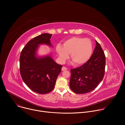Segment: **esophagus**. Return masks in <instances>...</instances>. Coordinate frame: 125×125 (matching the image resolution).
Listing matches in <instances>:
<instances>
[{
    "mask_svg": "<svg viewBox=\"0 0 125 125\" xmlns=\"http://www.w3.org/2000/svg\"><path fill=\"white\" fill-rule=\"evenodd\" d=\"M67 70V68L64 66H63L62 68V71H65V70Z\"/></svg>",
    "mask_w": 125,
    "mask_h": 125,
    "instance_id": "34e87169",
    "label": "esophagus"
}]
</instances>
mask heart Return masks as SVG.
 Instances as JSON below:
<instances>
[{
    "instance_id": "heart-1",
    "label": "heart",
    "mask_w": 125,
    "mask_h": 125,
    "mask_svg": "<svg viewBox=\"0 0 125 125\" xmlns=\"http://www.w3.org/2000/svg\"><path fill=\"white\" fill-rule=\"evenodd\" d=\"M56 51L60 61L64 63L71 55V58L78 65L86 63L90 59L93 52V45L88 39L73 37L65 41L63 46H56Z\"/></svg>"
}]
</instances>
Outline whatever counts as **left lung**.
<instances>
[{
    "mask_svg": "<svg viewBox=\"0 0 125 125\" xmlns=\"http://www.w3.org/2000/svg\"><path fill=\"white\" fill-rule=\"evenodd\" d=\"M95 42L96 46L90 59L80 67L71 69L70 87L76 94L92 92L104 77L105 56L101 45Z\"/></svg>",
    "mask_w": 125,
    "mask_h": 125,
    "instance_id": "1",
    "label": "left lung"
}]
</instances>
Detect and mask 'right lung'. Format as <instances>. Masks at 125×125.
<instances>
[{
  "mask_svg": "<svg viewBox=\"0 0 125 125\" xmlns=\"http://www.w3.org/2000/svg\"><path fill=\"white\" fill-rule=\"evenodd\" d=\"M52 34H40L30 41L22 49L20 57V71L25 83L33 92L46 94L54 88L62 65L50 55L38 57L37 51L40 44L52 46Z\"/></svg>",
  "mask_w": 125,
  "mask_h": 125,
  "instance_id": "obj_1",
  "label": "right lung"
}]
</instances>
